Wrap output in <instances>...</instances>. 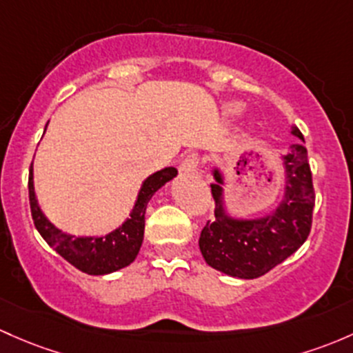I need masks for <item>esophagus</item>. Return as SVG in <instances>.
<instances>
[{
  "label": "esophagus",
  "mask_w": 353,
  "mask_h": 353,
  "mask_svg": "<svg viewBox=\"0 0 353 353\" xmlns=\"http://www.w3.org/2000/svg\"><path fill=\"white\" fill-rule=\"evenodd\" d=\"M199 162H201L199 155L194 154V152H189L188 155H184L183 162H181V172L184 174L196 172V169L199 167Z\"/></svg>",
  "instance_id": "esophagus-1"
}]
</instances>
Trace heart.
<instances>
[{
    "label": "heart",
    "mask_w": 353,
    "mask_h": 353,
    "mask_svg": "<svg viewBox=\"0 0 353 353\" xmlns=\"http://www.w3.org/2000/svg\"><path fill=\"white\" fill-rule=\"evenodd\" d=\"M240 105H230L228 108H226V113H230V114H235V113H240Z\"/></svg>",
    "instance_id": "1"
}]
</instances>
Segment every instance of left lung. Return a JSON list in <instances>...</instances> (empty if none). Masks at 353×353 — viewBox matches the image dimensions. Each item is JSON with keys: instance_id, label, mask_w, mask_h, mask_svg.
Returning <instances> with one entry per match:
<instances>
[{"instance_id": "left-lung-1", "label": "left lung", "mask_w": 353, "mask_h": 353, "mask_svg": "<svg viewBox=\"0 0 353 353\" xmlns=\"http://www.w3.org/2000/svg\"><path fill=\"white\" fill-rule=\"evenodd\" d=\"M292 133L303 139L299 128ZM285 192L274 213L259 220H236L225 213L223 184L220 170L214 169L216 184H211L214 199L213 223L208 221L199 236V250L206 264L240 279H255L284 262L306 242L311 232L314 188L307 152L301 143L289 147L284 155Z\"/></svg>"}]
</instances>
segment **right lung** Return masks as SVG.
<instances>
[{
    "mask_svg": "<svg viewBox=\"0 0 353 353\" xmlns=\"http://www.w3.org/2000/svg\"><path fill=\"white\" fill-rule=\"evenodd\" d=\"M176 174L177 169L165 167L148 176L140 188L139 198L130 213V218L114 232L103 236H72L55 228L40 211L35 191H33V169L30 165L28 198L33 223L42 239L69 264L91 276H105V274L123 269L135 261L143 242L147 203L150 201L155 191L174 179Z\"/></svg>",
    "mask_w": 353,
    "mask_h": 353,
    "instance_id": "1",
    "label": "right lung"
}]
</instances>
